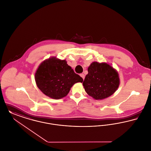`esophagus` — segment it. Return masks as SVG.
Instances as JSON below:
<instances>
[{
    "instance_id": "34e87169",
    "label": "esophagus",
    "mask_w": 151,
    "mask_h": 151,
    "mask_svg": "<svg viewBox=\"0 0 151 151\" xmlns=\"http://www.w3.org/2000/svg\"><path fill=\"white\" fill-rule=\"evenodd\" d=\"M80 76L83 79V80L84 79V78H85V75L83 74V73H81L80 75Z\"/></svg>"
}]
</instances>
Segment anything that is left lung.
Listing matches in <instances>:
<instances>
[{"label":"left lung","mask_w":151,"mask_h":151,"mask_svg":"<svg viewBox=\"0 0 151 151\" xmlns=\"http://www.w3.org/2000/svg\"><path fill=\"white\" fill-rule=\"evenodd\" d=\"M88 72L83 85L87 94L93 99H104L118 88L120 84L118 72L109 64L94 62L88 68Z\"/></svg>","instance_id":"1"}]
</instances>
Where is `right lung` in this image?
I'll return each instance as SVG.
<instances>
[{
  "instance_id": "right-lung-1",
  "label": "right lung",
  "mask_w": 151,
  "mask_h": 151,
  "mask_svg": "<svg viewBox=\"0 0 151 151\" xmlns=\"http://www.w3.org/2000/svg\"><path fill=\"white\" fill-rule=\"evenodd\" d=\"M35 79L39 89L46 96L54 99L66 96L74 84L83 81L65 60L55 57L49 58L40 64L36 71Z\"/></svg>"
}]
</instances>
